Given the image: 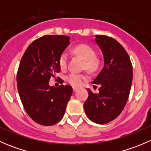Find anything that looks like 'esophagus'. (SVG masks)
<instances>
[{"label":"esophagus","mask_w":151,"mask_h":151,"mask_svg":"<svg viewBox=\"0 0 151 151\" xmlns=\"http://www.w3.org/2000/svg\"><path fill=\"white\" fill-rule=\"evenodd\" d=\"M77 90H78V88H76V87H73V91L75 92V91H77Z\"/></svg>","instance_id":"1"}]
</instances>
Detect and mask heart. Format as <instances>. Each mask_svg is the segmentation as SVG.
<instances>
[{
	"instance_id": "heart-1",
	"label": "heart",
	"mask_w": 151,
	"mask_h": 151,
	"mask_svg": "<svg viewBox=\"0 0 151 151\" xmlns=\"http://www.w3.org/2000/svg\"><path fill=\"white\" fill-rule=\"evenodd\" d=\"M74 52L85 60V66L89 71H94L98 66V61L94 58V50L85 44L77 45L74 48ZM68 63V55L66 52L60 54L58 59V64L61 69H65ZM86 79V75L80 73L71 72L67 75L66 80L69 84L74 86H80Z\"/></svg>"
}]
</instances>
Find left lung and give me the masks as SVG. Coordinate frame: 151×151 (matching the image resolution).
<instances>
[{"instance_id":"1","label":"left lung","mask_w":151,"mask_h":151,"mask_svg":"<svg viewBox=\"0 0 151 151\" xmlns=\"http://www.w3.org/2000/svg\"><path fill=\"white\" fill-rule=\"evenodd\" d=\"M104 55V67L92 82L99 85V93L90 89L84 109L91 121L105 124L117 118L126 106L132 87L133 70L130 58L118 41L104 35L96 36Z\"/></svg>"}]
</instances>
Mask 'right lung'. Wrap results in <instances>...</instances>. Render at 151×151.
I'll list each match as a JSON object with an SVG mask.
<instances>
[{
  "label": "right lung",
  "mask_w": 151,
  "mask_h": 151,
  "mask_svg": "<svg viewBox=\"0 0 151 151\" xmlns=\"http://www.w3.org/2000/svg\"><path fill=\"white\" fill-rule=\"evenodd\" d=\"M69 44L66 36L45 35L33 41L21 58L17 74L18 92L27 114L39 124L52 126L64 115L72 88L51 87L49 81L60 71L59 57Z\"/></svg>",
  "instance_id": "add662e5"
}]
</instances>
